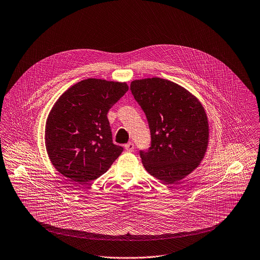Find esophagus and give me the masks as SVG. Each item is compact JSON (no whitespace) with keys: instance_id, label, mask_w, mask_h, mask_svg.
I'll return each instance as SVG.
<instances>
[{"instance_id":"esophagus-1","label":"esophagus","mask_w":260,"mask_h":260,"mask_svg":"<svg viewBox=\"0 0 260 260\" xmlns=\"http://www.w3.org/2000/svg\"><path fill=\"white\" fill-rule=\"evenodd\" d=\"M124 149L127 151V152H133L135 150V146L133 143H127L125 146H124Z\"/></svg>"}]
</instances>
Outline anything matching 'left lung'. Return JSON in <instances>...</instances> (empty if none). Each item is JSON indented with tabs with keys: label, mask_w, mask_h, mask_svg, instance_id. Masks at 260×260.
<instances>
[{
	"label": "left lung",
	"mask_w": 260,
	"mask_h": 260,
	"mask_svg": "<svg viewBox=\"0 0 260 260\" xmlns=\"http://www.w3.org/2000/svg\"><path fill=\"white\" fill-rule=\"evenodd\" d=\"M132 93L146 113L151 147L140 151L149 174L176 184L194 171L207 150L209 125L201 103L184 87L153 77L134 80Z\"/></svg>",
	"instance_id": "left-lung-1"
}]
</instances>
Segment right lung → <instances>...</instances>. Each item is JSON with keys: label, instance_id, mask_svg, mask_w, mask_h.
<instances>
[{"label": "right lung", "instance_id": "1", "mask_svg": "<svg viewBox=\"0 0 260 260\" xmlns=\"http://www.w3.org/2000/svg\"><path fill=\"white\" fill-rule=\"evenodd\" d=\"M128 90L125 82L88 78L68 88L53 105L45 144L55 169L85 184L104 174L123 148L112 143L107 112Z\"/></svg>", "mask_w": 260, "mask_h": 260}]
</instances>
